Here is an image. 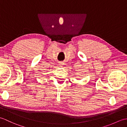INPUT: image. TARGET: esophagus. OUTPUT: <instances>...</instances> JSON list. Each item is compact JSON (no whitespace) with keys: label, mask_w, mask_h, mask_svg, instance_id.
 <instances>
[{"label":"esophagus","mask_w":127,"mask_h":127,"mask_svg":"<svg viewBox=\"0 0 127 127\" xmlns=\"http://www.w3.org/2000/svg\"><path fill=\"white\" fill-rule=\"evenodd\" d=\"M61 64H62V62H61Z\"/></svg>","instance_id":"esophagus-1"}]
</instances>
